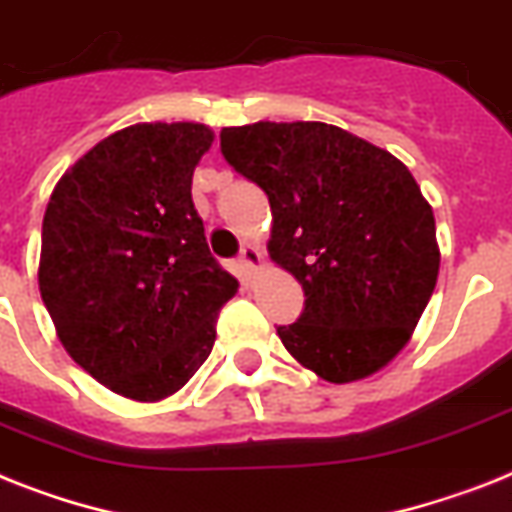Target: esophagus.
<instances>
[{
    "instance_id": "1",
    "label": "esophagus",
    "mask_w": 512,
    "mask_h": 512,
    "mask_svg": "<svg viewBox=\"0 0 512 512\" xmlns=\"http://www.w3.org/2000/svg\"><path fill=\"white\" fill-rule=\"evenodd\" d=\"M239 263L247 265V268H260L263 265V252H260V247H255V244H244L242 252H239Z\"/></svg>"
}]
</instances>
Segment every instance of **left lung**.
<instances>
[{"mask_svg":"<svg viewBox=\"0 0 512 512\" xmlns=\"http://www.w3.org/2000/svg\"><path fill=\"white\" fill-rule=\"evenodd\" d=\"M220 152L268 194V252L302 284L305 310L278 326L331 384L376 373L402 350L439 273L431 205L386 149L328 123L223 128Z\"/></svg>","mask_w":512,"mask_h":512,"instance_id":"obj_1","label":"left lung"}]
</instances>
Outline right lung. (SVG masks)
<instances>
[{
  "mask_svg": "<svg viewBox=\"0 0 512 512\" xmlns=\"http://www.w3.org/2000/svg\"><path fill=\"white\" fill-rule=\"evenodd\" d=\"M213 144L199 123H139L60 178L41 226V299L68 355L112 392H178L239 289L210 255L191 176Z\"/></svg>",
  "mask_w": 512,
  "mask_h": 512,
  "instance_id": "1",
  "label": "right lung"
}]
</instances>
